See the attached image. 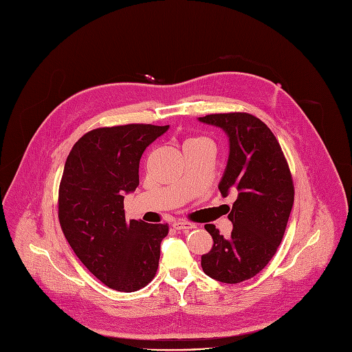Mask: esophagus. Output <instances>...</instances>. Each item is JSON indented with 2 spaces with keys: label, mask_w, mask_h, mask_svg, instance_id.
<instances>
[{
  "label": "esophagus",
  "mask_w": 352,
  "mask_h": 352,
  "mask_svg": "<svg viewBox=\"0 0 352 352\" xmlns=\"http://www.w3.org/2000/svg\"><path fill=\"white\" fill-rule=\"evenodd\" d=\"M173 228L177 230V231H190V230L196 228V226L187 223V221H175Z\"/></svg>",
  "instance_id": "esophagus-1"
}]
</instances>
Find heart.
<instances>
[{"label": "heart", "mask_w": 352, "mask_h": 352, "mask_svg": "<svg viewBox=\"0 0 352 352\" xmlns=\"http://www.w3.org/2000/svg\"><path fill=\"white\" fill-rule=\"evenodd\" d=\"M203 141H206V140H201V138H192V140L186 141V144H184V145H188V144H196V142H203Z\"/></svg>", "instance_id": "1"}]
</instances>
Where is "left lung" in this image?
Returning a JSON list of instances; mask_svg holds the SVG:
<instances>
[{
  "label": "left lung",
  "mask_w": 352,
  "mask_h": 352,
  "mask_svg": "<svg viewBox=\"0 0 352 352\" xmlns=\"http://www.w3.org/2000/svg\"><path fill=\"white\" fill-rule=\"evenodd\" d=\"M199 120L227 133L230 155L219 188L223 197L236 193L228 214L231 235L204 226L214 245L201 267L215 280L239 283L259 274L280 245L294 200L292 173L276 137L259 118L228 113Z\"/></svg>",
  "instance_id": "8db88e82"
}]
</instances>
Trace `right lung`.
Returning <instances> with one entry per match:
<instances>
[{"mask_svg":"<svg viewBox=\"0 0 352 352\" xmlns=\"http://www.w3.org/2000/svg\"><path fill=\"white\" fill-rule=\"evenodd\" d=\"M169 125L97 128L72 148L59 186V221L77 258L108 287L137 292L156 275L168 224L125 220L124 195L140 184L144 151Z\"/></svg>","mask_w":352,"mask_h":352,"instance_id":"1","label":"right lung"}]
</instances>
